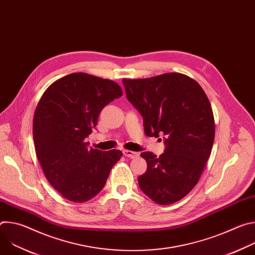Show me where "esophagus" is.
I'll use <instances>...</instances> for the list:
<instances>
[{
	"label": "esophagus",
	"instance_id": "obj_1",
	"mask_svg": "<svg viewBox=\"0 0 255 255\" xmlns=\"http://www.w3.org/2000/svg\"><path fill=\"white\" fill-rule=\"evenodd\" d=\"M123 154L126 157H129V158H135L139 155L138 152H134V151H131V150H123Z\"/></svg>",
	"mask_w": 255,
	"mask_h": 255
}]
</instances>
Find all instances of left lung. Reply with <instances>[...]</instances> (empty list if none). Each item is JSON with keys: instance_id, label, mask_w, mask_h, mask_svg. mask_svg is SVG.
<instances>
[{"instance_id": "1", "label": "left lung", "mask_w": 255, "mask_h": 255, "mask_svg": "<svg viewBox=\"0 0 255 255\" xmlns=\"http://www.w3.org/2000/svg\"><path fill=\"white\" fill-rule=\"evenodd\" d=\"M128 101L143 117L144 133L163 134L159 157L142 152L147 169L138 176L141 191L159 205L186 197L198 184L215 138L210 101L190 77L169 72L148 79H123Z\"/></svg>"}]
</instances>
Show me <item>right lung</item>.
Instances as JSON below:
<instances>
[{
    "label": "right lung",
    "instance_id": "add662e5",
    "mask_svg": "<svg viewBox=\"0 0 255 255\" xmlns=\"http://www.w3.org/2000/svg\"><path fill=\"white\" fill-rule=\"evenodd\" d=\"M122 95L117 83L84 72L57 80L42 95L33 119L36 155L63 198L83 203L97 196L121 158L120 150L94 149L85 138L103 108Z\"/></svg>",
    "mask_w": 255,
    "mask_h": 255
}]
</instances>
